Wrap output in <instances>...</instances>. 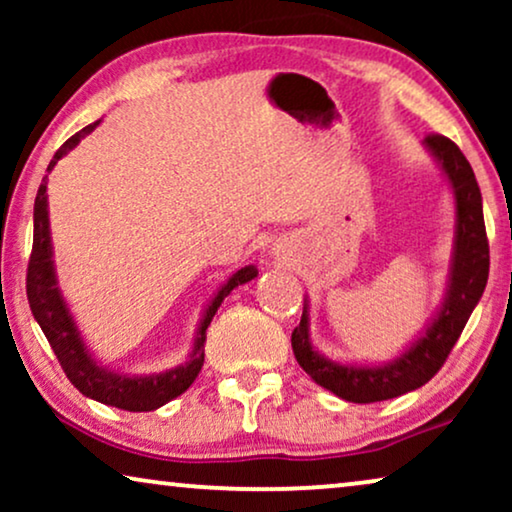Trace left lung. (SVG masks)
<instances>
[{"label": "left lung", "instance_id": "1", "mask_svg": "<svg viewBox=\"0 0 512 512\" xmlns=\"http://www.w3.org/2000/svg\"><path fill=\"white\" fill-rule=\"evenodd\" d=\"M429 151L450 179L457 207V235L447 282V296L438 317L426 333L412 342L408 352L387 366H342L324 359L310 340V314L303 307L300 324L291 333V347L296 361L319 387L333 391L349 403H377L419 389L443 368L452 347L457 345L468 317L482 298L489 277V242L482 216V195L475 181L473 167L459 146L443 135L424 139Z\"/></svg>", "mask_w": 512, "mask_h": 512}]
</instances>
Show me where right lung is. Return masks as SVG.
Returning a JSON list of instances; mask_svg holds the SVG:
<instances>
[{
    "label": "right lung",
    "instance_id": "obj_1",
    "mask_svg": "<svg viewBox=\"0 0 512 512\" xmlns=\"http://www.w3.org/2000/svg\"><path fill=\"white\" fill-rule=\"evenodd\" d=\"M97 123L100 121L86 125V128L69 137L67 142L55 151L53 160L48 163V172L53 170L55 163H58L67 151H72L83 137L90 135ZM46 181V177L41 179L37 200H34V240L30 263H27V300H30V310L34 314V319H37V324L41 326V331H44L48 345L53 347L62 370H65V375L69 377V382H72L83 396L130 412H149L160 408V405L170 403L172 398L184 394V391L193 384L195 377H198L202 363H205L207 326L212 324L214 314L223 303V298H226L235 286L251 282V279L258 275V270L254 265H247V268L237 270L235 275L221 286L219 293L212 298V303H209L205 317L200 321L198 338H195L193 352L188 356L184 366H177L167 370V373L149 377L111 373V370L102 368L100 363L88 354L79 328H76L72 314H69L65 300L60 296L58 279H55L53 268L51 230H48Z\"/></svg>",
    "mask_w": 512,
    "mask_h": 512
}]
</instances>
